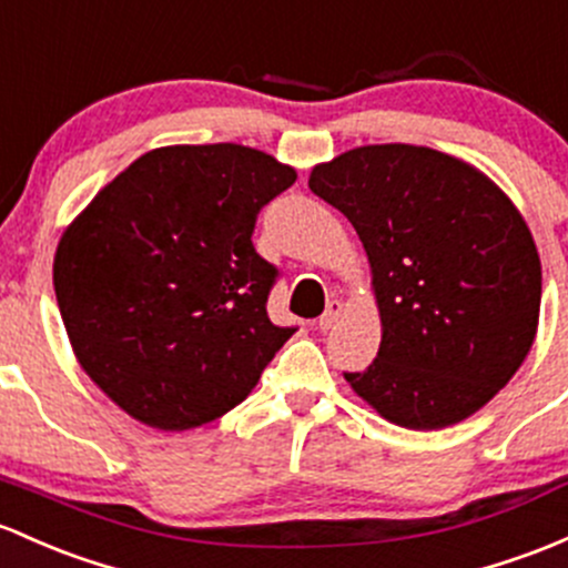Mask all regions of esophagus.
I'll return each mask as SVG.
<instances>
[{"label":"esophagus","mask_w":568,"mask_h":568,"mask_svg":"<svg viewBox=\"0 0 568 568\" xmlns=\"http://www.w3.org/2000/svg\"><path fill=\"white\" fill-rule=\"evenodd\" d=\"M341 314H344V303L341 301L327 303V311L320 316V322H316V325H320V331H331L335 322L341 320Z\"/></svg>","instance_id":"34e87169"}]
</instances>
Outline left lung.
<instances>
[{"mask_svg":"<svg viewBox=\"0 0 568 568\" xmlns=\"http://www.w3.org/2000/svg\"><path fill=\"white\" fill-rule=\"evenodd\" d=\"M308 189L357 230L382 320L352 389L387 423L442 430L517 374L539 327L541 262L526 219L474 164L428 145L344 151Z\"/></svg>","mask_w":568,"mask_h":568,"instance_id":"left-lung-1","label":"left lung"}]
</instances>
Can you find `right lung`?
<instances>
[{"mask_svg":"<svg viewBox=\"0 0 568 568\" xmlns=\"http://www.w3.org/2000/svg\"><path fill=\"white\" fill-rule=\"evenodd\" d=\"M297 173L237 143L162 145L67 224L53 290L89 379L132 419L189 430L235 408L295 327L267 316L276 267L252 246Z\"/></svg>","mask_w":568,"mask_h":568,"instance_id":"right-lung-1","label":"right lung"}]
</instances>
